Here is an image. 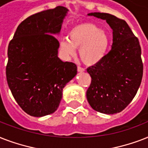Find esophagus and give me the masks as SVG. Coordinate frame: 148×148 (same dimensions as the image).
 I'll return each mask as SVG.
<instances>
[{
	"label": "esophagus",
	"mask_w": 148,
	"mask_h": 148,
	"mask_svg": "<svg viewBox=\"0 0 148 148\" xmlns=\"http://www.w3.org/2000/svg\"><path fill=\"white\" fill-rule=\"evenodd\" d=\"M77 71L84 72V68H83V67H80V66H78V67H77Z\"/></svg>",
	"instance_id": "esophagus-1"
}]
</instances>
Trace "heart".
<instances>
[{
    "label": "heart",
    "instance_id": "obj_1",
    "mask_svg": "<svg viewBox=\"0 0 148 148\" xmlns=\"http://www.w3.org/2000/svg\"><path fill=\"white\" fill-rule=\"evenodd\" d=\"M69 38H62L60 50L69 58L80 47L81 60L88 66L98 64L108 53L110 40L105 31L93 22H84L74 25L68 32Z\"/></svg>",
    "mask_w": 148,
    "mask_h": 148
}]
</instances>
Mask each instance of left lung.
I'll list each match as a JSON object with an SVG mask.
<instances>
[{
    "label": "left lung",
    "mask_w": 148,
    "mask_h": 148,
    "mask_svg": "<svg viewBox=\"0 0 148 148\" xmlns=\"http://www.w3.org/2000/svg\"><path fill=\"white\" fill-rule=\"evenodd\" d=\"M88 15L105 20L113 30V44L103 60L87 69L91 77L87 99L96 111L117 114L131 103L141 83L143 62L140 43L124 20L107 13Z\"/></svg>",
    "instance_id": "1"
}]
</instances>
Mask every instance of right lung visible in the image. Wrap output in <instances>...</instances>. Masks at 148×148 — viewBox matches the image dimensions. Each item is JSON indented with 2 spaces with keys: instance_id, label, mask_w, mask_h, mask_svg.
<instances>
[{
  "instance_id": "right-lung-1",
  "label": "right lung",
  "mask_w": 148,
  "mask_h": 148,
  "mask_svg": "<svg viewBox=\"0 0 148 148\" xmlns=\"http://www.w3.org/2000/svg\"><path fill=\"white\" fill-rule=\"evenodd\" d=\"M64 7L37 13L17 27L8 45L6 77L18 105L34 117L53 114L63 88L77 74V66L58 57L60 31L67 13Z\"/></svg>"
}]
</instances>
